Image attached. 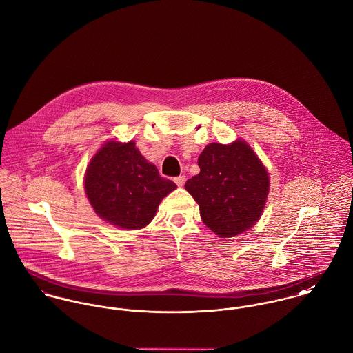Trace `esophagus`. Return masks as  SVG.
<instances>
[{"label":"esophagus","instance_id":"obj_1","mask_svg":"<svg viewBox=\"0 0 353 353\" xmlns=\"http://www.w3.org/2000/svg\"><path fill=\"white\" fill-rule=\"evenodd\" d=\"M174 183L177 184V187H183L185 184V176H177L174 177Z\"/></svg>","mask_w":353,"mask_h":353}]
</instances>
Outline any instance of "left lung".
<instances>
[{"label":"left lung","mask_w":353,"mask_h":353,"mask_svg":"<svg viewBox=\"0 0 353 353\" xmlns=\"http://www.w3.org/2000/svg\"><path fill=\"white\" fill-rule=\"evenodd\" d=\"M199 174L185 190L199 205L205 225L219 237H234L261 218L270 188L268 169L244 141L210 143L198 158Z\"/></svg>","instance_id":"1"}]
</instances>
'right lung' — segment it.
I'll return each mask as SVG.
<instances>
[{
	"mask_svg": "<svg viewBox=\"0 0 353 353\" xmlns=\"http://www.w3.org/2000/svg\"><path fill=\"white\" fill-rule=\"evenodd\" d=\"M135 141H108L90 161L84 190L102 219L121 229H141L151 222L161 201L177 188L161 177Z\"/></svg>",
	"mask_w": 353,
	"mask_h": 353,
	"instance_id": "right-lung-1",
	"label": "right lung"
}]
</instances>
